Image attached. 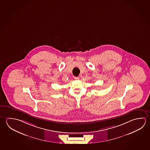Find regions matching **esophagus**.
<instances>
[{"label":"esophagus","mask_w":150,"mask_h":150,"mask_svg":"<svg viewBox=\"0 0 150 150\" xmlns=\"http://www.w3.org/2000/svg\"><path fill=\"white\" fill-rule=\"evenodd\" d=\"M74 79H76V80H79V77H74Z\"/></svg>","instance_id":"obj_1"}]
</instances>
